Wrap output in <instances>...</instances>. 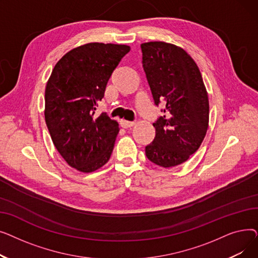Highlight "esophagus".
<instances>
[{"label":"esophagus","mask_w":258,"mask_h":258,"mask_svg":"<svg viewBox=\"0 0 258 258\" xmlns=\"http://www.w3.org/2000/svg\"><path fill=\"white\" fill-rule=\"evenodd\" d=\"M135 122H132V121H126V120H120V125L123 127V128H128V127H132L134 126Z\"/></svg>","instance_id":"esophagus-1"}]
</instances>
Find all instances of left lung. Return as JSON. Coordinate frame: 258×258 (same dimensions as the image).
<instances>
[{
	"instance_id": "8db88e82",
	"label": "left lung",
	"mask_w": 258,
	"mask_h": 258,
	"mask_svg": "<svg viewBox=\"0 0 258 258\" xmlns=\"http://www.w3.org/2000/svg\"><path fill=\"white\" fill-rule=\"evenodd\" d=\"M142 66L155 103L164 105L155 123L154 141L145 147L147 159L169 168L195 154L209 123V100L196 61L175 45L165 42L141 44Z\"/></svg>"
}]
</instances>
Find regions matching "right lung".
Returning <instances> with one entry per match:
<instances>
[{"mask_svg": "<svg viewBox=\"0 0 258 258\" xmlns=\"http://www.w3.org/2000/svg\"><path fill=\"white\" fill-rule=\"evenodd\" d=\"M130 46L89 43L54 66L45 90V120L52 142L71 167L93 172L110 160L119 124L95 115L107 81Z\"/></svg>", "mask_w": 258, "mask_h": 258, "instance_id": "right-lung-1", "label": "right lung"}]
</instances>
